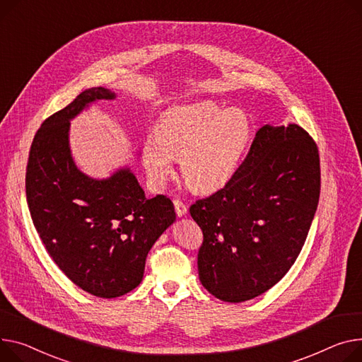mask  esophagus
Wrapping results in <instances>:
<instances>
[{"label": "esophagus", "instance_id": "obj_1", "mask_svg": "<svg viewBox=\"0 0 362 362\" xmlns=\"http://www.w3.org/2000/svg\"><path fill=\"white\" fill-rule=\"evenodd\" d=\"M173 204H175V209H176L177 216H183V215H186V212H187V206H186L182 201L176 199Z\"/></svg>", "mask_w": 362, "mask_h": 362}]
</instances>
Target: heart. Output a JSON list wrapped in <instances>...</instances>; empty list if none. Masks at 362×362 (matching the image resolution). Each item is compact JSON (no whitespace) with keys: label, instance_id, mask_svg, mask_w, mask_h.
<instances>
[{"label":"heart","instance_id":"obj_1","mask_svg":"<svg viewBox=\"0 0 362 362\" xmlns=\"http://www.w3.org/2000/svg\"><path fill=\"white\" fill-rule=\"evenodd\" d=\"M253 127L240 109L214 102L167 110L142 144L141 161L156 189L164 186L179 158L183 180L197 192L209 194L226 186L238 172L252 141Z\"/></svg>","mask_w":362,"mask_h":362}]
</instances>
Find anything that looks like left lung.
I'll return each instance as SVG.
<instances>
[{
	"label": "left lung",
	"instance_id": "1",
	"mask_svg": "<svg viewBox=\"0 0 362 362\" xmlns=\"http://www.w3.org/2000/svg\"><path fill=\"white\" fill-rule=\"evenodd\" d=\"M320 197L316 142L298 125H263L235 176L190 206L204 233L205 290L227 303L267 293L290 271Z\"/></svg>",
	"mask_w": 362,
	"mask_h": 362
}]
</instances>
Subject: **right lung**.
Here are the masks:
<instances>
[{"mask_svg":"<svg viewBox=\"0 0 362 362\" xmlns=\"http://www.w3.org/2000/svg\"><path fill=\"white\" fill-rule=\"evenodd\" d=\"M105 87L80 93L36 132L26 172V197L36 231L59 269L100 298L136 288L157 238L176 221L173 202L148 199L129 167L106 179L83 173L69 148V122L91 103L113 100Z\"/></svg>","mask_w":362,"mask_h":362,"instance_id":"add662e5","label":"right lung"}]
</instances>
